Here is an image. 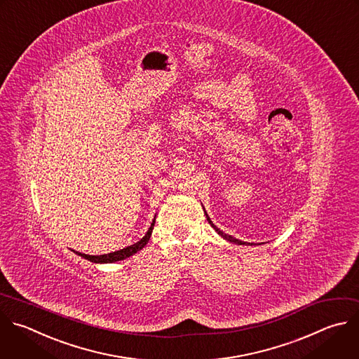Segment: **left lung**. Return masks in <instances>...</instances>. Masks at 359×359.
I'll use <instances>...</instances> for the list:
<instances>
[{"mask_svg": "<svg viewBox=\"0 0 359 359\" xmlns=\"http://www.w3.org/2000/svg\"><path fill=\"white\" fill-rule=\"evenodd\" d=\"M205 217H207V221L210 222V225L218 232V235H221L224 240H226V241H229V243H233V244H238V245H252V244H250V243H244V241H240V240H236V238H233V236H231V235H228V233H224L222 231H219L214 224H212V221L210 219V217L205 214Z\"/></svg>", "mask_w": 359, "mask_h": 359, "instance_id": "left-lung-1", "label": "left lung"}]
</instances>
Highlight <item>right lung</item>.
<instances>
[{
	"mask_svg": "<svg viewBox=\"0 0 359 359\" xmlns=\"http://www.w3.org/2000/svg\"><path fill=\"white\" fill-rule=\"evenodd\" d=\"M154 225H155V219L152 221L148 232L145 233L144 238H141V240L127 248H123L119 251H115V252H111V254H104V255H86V254H80V252H76L77 255H80L81 258L90 261V262H94V264H112V262H116V261H123L126 258H130L133 257L134 254H137L138 251H141L149 241V238L152 235V229H154Z\"/></svg>",
	"mask_w": 359,
	"mask_h": 359,
	"instance_id": "add662e5",
	"label": "right lung"
}]
</instances>
